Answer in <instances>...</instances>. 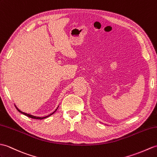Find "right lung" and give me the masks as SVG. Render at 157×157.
Instances as JSON below:
<instances>
[{"label": "right lung", "mask_w": 157, "mask_h": 157, "mask_svg": "<svg viewBox=\"0 0 157 157\" xmlns=\"http://www.w3.org/2000/svg\"><path fill=\"white\" fill-rule=\"evenodd\" d=\"M16 108H17V110L19 111V112H21V113H22V114H23L24 115H25V116H28V117H29V118H33V119H39V120H41V119H43V118H47V117H49V116H50L51 115H52L53 113L56 112V110H57V109L56 110V111H55L54 112H53L52 114H51L50 115H49V116H45V117H37V116H32V115H30V114H27V113H25V112H21V110H19V109H18L17 107H16Z\"/></svg>", "instance_id": "1"}]
</instances>
